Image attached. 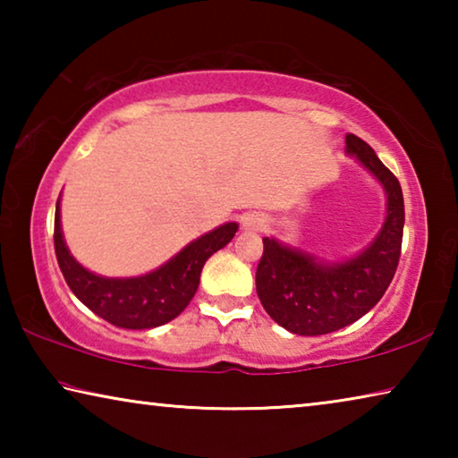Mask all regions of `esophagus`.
Here are the masks:
<instances>
[{
	"label": "esophagus",
	"mask_w": 458,
	"mask_h": 458,
	"mask_svg": "<svg viewBox=\"0 0 458 458\" xmlns=\"http://www.w3.org/2000/svg\"><path fill=\"white\" fill-rule=\"evenodd\" d=\"M267 226V218L259 212H250L242 218V230L246 232H260Z\"/></svg>",
	"instance_id": "34e87169"
}]
</instances>
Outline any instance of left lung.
Listing matches in <instances>:
<instances>
[{
  "label": "left lung",
  "mask_w": 458,
  "mask_h": 458,
  "mask_svg": "<svg viewBox=\"0 0 458 458\" xmlns=\"http://www.w3.org/2000/svg\"><path fill=\"white\" fill-rule=\"evenodd\" d=\"M345 153L358 159L386 193V218L374 240L350 259L325 260L273 236L262 238L259 299L294 335H325L358 321L384 297L400 260L404 232L400 182L360 137L345 135Z\"/></svg>",
  "instance_id": "obj_1"
}]
</instances>
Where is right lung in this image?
I'll return each instance as SVG.
<instances>
[{"label":"right lung","mask_w":458,"mask_h":458,"mask_svg":"<svg viewBox=\"0 0 458 458\" xmlns=\"http://www.w3.org/2000/svg\"><path fill=\"white\" fill-rule=\"evenodd\" d=\"M238 230L226 222L191 240L165 265L139 276H103L84 268L68 250L60 224V198L54 218V250L68 286L92 313L123 329H153L175 319L198 291L206 260L226 246Z\"/></svg>","instance_id":"right-lung-1"}]
</instances>
